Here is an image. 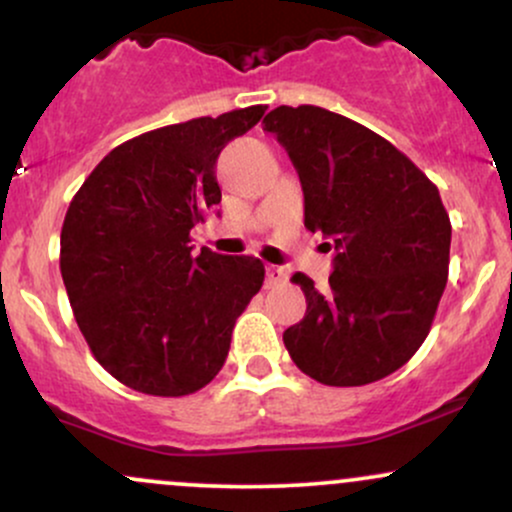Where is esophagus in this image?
I'll return each instance as SVG.
<instances>
[{
	"label": "esophagus",
	"mask_w": 512,
	"mask_h": 512,
	"mask_svg": "<svg viewBox=\"0 0 512 512\" xmlns=\"http://www.w3.org/2000/svg\"><path fill=\"white\" fill-rule=\"evenodd\" d=\"M284 281H286V269H284V267H274V264H269V267H267V286L284 284Z\"/></svg>",
	"instance_id": "obj_1"
}]
</instances>
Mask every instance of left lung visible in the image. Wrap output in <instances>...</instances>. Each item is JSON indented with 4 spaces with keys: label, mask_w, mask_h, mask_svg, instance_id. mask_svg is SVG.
Listing matches in <instances>:
<instances>
[{
    "label": "left lung",
    "mask_w": 512,
    "mask_h": 512,
    "mask_svg": "<svg viewBox=\"0 0 512 512\" xmlns=\"http://www.w3.org/2000/svg\"><path fill=\"white\" fill-rule=\"evenodd\" d=\"M262 125L301 178L305 228L337 250L327 291L293 274L308 308L286 349L322 385L375 383L424 344L448 284L438 187L373 129L317 105H279Z\"/></svg>",
    "instance_id": "8db88e82"
}]
</instances>
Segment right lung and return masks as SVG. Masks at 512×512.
Listing matches in <instances>:
<instances>
[{"instance_id": "add662e5", "label": "right lung", "mask_w": 512, "mask_h": 512, "mask_svg": "<svg viewBox=\"0 0 512 512\" xmlns=\"http://www.w3.org/2000/svg\"><path fill=\"white\" fill-rule=\"evenodd\" d=\"M267 105L168 125L115 146L79 187L60 236L76 325L96 361L144 395L216 378L233 325L262 289L257 257L202 248L190 231L221 202L216 158Z\"/></svg>"}]
</instances>
